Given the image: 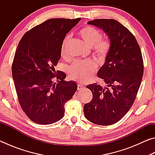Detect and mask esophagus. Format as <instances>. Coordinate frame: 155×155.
Returning <instances> with one entry per match:
<instances>
[{"mask_svg": "<svg viewBox=\"0 0 155 155\" xmlns=\"http://www.w3.org/2000/svg\"><path fill=\"white\" fill-rule=\"evenodd\" d=\"M84 88V86L83 85H81V84H78V90H81Z\"/></svg>", "mask_w": 155, "mask_h": 155, "instance_id": "esophagus-1", "label": "esophagus"}]
</instances>
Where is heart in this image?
Wrapping results in <instances>:
<instances>
[{"label":"heart","mask_w":155,"mask_h":155,"mask_svg":"<svg viewBox=\"0 0 155 155\" xmlns=\"http://www.w3.org/2000/svg\"><path fill=\"white\" fill-rule=\"evenodd\" d=\"M79 35L88 46H92L94 54L101 59H104L108 55L111 42L106 38H102L98 29L91 26H86L79 31ZM71 36L67 35L62 41L60 52L62 57L67 56V47ZM97 64L93 60H76L68 68V74L73 80L81 83L88 82L97 70Z\"/></svg>","instance_id":"heart-1"}]
</instances>
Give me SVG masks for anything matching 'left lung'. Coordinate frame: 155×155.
I'll use <instances>...</instances> for the list:
<instances>
[{
    "mask_svg": "<svg viewBox=\"0 0 155 155\" xmlns=\"http://www.w3.org/2000/svg\"><path fill=\"white\" fill-rule=\"evenodd\" d=\"M88 24L103 28L111 48L97 74L107 86H87L93 97L84 105V115L94 124L111 125L121 120L134 103L143 74L142 54L135 36L118 21L96 19Z\"/></svg>",
    "mask_w": 155,
    "mask_h": 155,
    "instance_id": "8db88e82",
    "label": "left lung"
}]
</instances>
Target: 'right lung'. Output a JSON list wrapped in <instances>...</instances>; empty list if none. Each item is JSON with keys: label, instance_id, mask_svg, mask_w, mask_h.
<instances>
[{"label": "right lung", "instance_id": "obj_1", "mask_svg": "<svg viewBox=\"0 0 155 155\" xmlns=\"http://www.w3.org/2000/svg\"><path fill=\"white\" fill-rule=\"evenodd\" d=\"M81 18H52L31 28L21 39L12 64V77L21 108L37 124L61 120L64 105L77 90L74 81H65L64 72L55 71L61 45ZM56 80L57 81H54Z\"/></svg>", "mask_w": 155, "mask_h": 155}]
</instances>
